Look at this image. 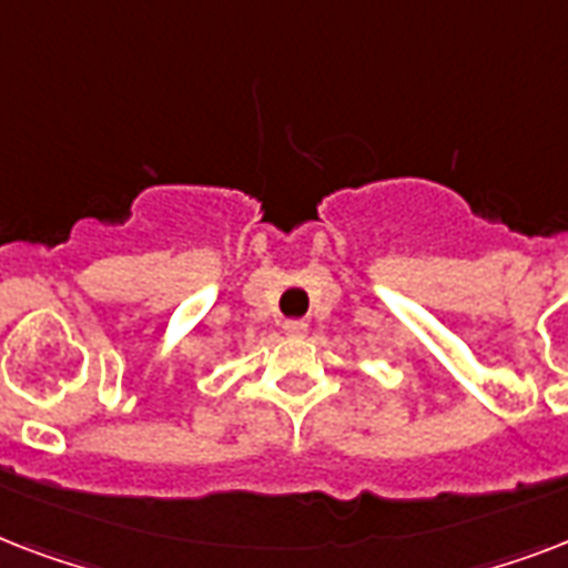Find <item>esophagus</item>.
I'll list each match as a JSON object with an SVG mask.
<instances>
[{
    "label": "esophagus",
    "mask_w": 568,
    "mask_h": 568,
    "mask_svg": "<svg viewBox=\"0 0 568 568\" xmlns=\"http://www.w3.org/2000/svg\"><path fill=\"white\" fill-rule=\"evenodd\" d=\"M306 329H310V324H306V321H301V318L283 321V333H285V336L301 338V336H306Z\"/></svg>",
    "instance_id": "34e87169"
}]
</instances>
